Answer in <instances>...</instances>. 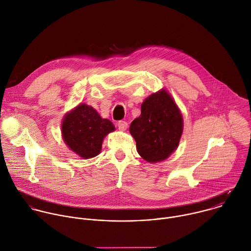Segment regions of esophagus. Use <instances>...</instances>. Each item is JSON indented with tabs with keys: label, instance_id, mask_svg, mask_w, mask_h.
Wrapping results in <instances>:
<instances>
[{
	"label": "esophagus",
	"instance_id": "obj_1",
	"mask_svg": "<svg viewBox=\"0 0 251 251\" xmlns=\"http://www.w3.org/2000/svg\"><path fill=\"white\" fill-rule=\"evenodd\" d=\"M118 127L121 131H125L127 128V123L125 121H121L118 123Z\"/></svg>",
	"mask_w": 251,
	"mask_h": 251
}]
</instances>
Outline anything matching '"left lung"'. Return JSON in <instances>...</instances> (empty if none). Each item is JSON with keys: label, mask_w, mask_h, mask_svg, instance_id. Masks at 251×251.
Listing matches in <instances>:
<instances>
[{"label": "left lung", "mask_w": 251, "mask_h": 251, "mask_svg": "<svg viewBox=\"0 0 251 251\" xmlns=\"http://www.w3.org/2000/svg\"><path fill=\"white\" fill-rule=\"evenodd\" d=\"M182 131L180 110L165 88L143 101L140 116L129 126L138 154L151 164L165 161L176 150Z\"/></svg>", "instance_id": "1"}]
</instances>
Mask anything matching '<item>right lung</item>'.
<instances>
[{
	"label": "right lung",
	"mask_w": 251,
	"mask_h": 251,
	"mask_svg": "<svg viewBox=\"0 0 251 251\" xmlns=\"http://www.w3.org/2000/svg\"><path fill=\"white\" fill-rule=\"evenodd\" d=\"M61 127L65 143L81 159L99 155L105 136L116 129L111 121L101 118L93 107L84 103L65 115Z\"/></svg>",
	"instance_id": "add662e5"
}]
</instances>
